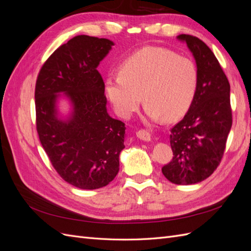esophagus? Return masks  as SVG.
Returning <instances> with one entry per match:
<instances>
[{
  "mask_svg": "<svg viewBox=\"0 0 251 251\" xmlns=\"http://www.w3.org/2000/svg\"><path fill=\"white\" fill-rule=\"evenodd\" d=\"M136 135H137V137L140 140L151 141V134L148 131H146V130H139L137 133H136Z\"/></svg>",
  "mask_w": 251,
  "mask_h": 251,
  "instance_id": "34e87169",
  "label": "esophagus"
}]
</instances>
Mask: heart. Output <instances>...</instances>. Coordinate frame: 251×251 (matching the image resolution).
Returning <instances> with one entry per match:
<instances>
[{"mask_svg":"<svg viewBox=\"0 0 251 251\" xmlns=\"http://www.w3.org/2000/svg\"><path fill=\"white\" fill-rule=\"evenodd\" d=\"M197 86L192 60L163 48L144 47L121 64L119 75L105 79L104 91L120 117H130L143 98L149 118L172 123L191 107Z\"/></svg>","mask_w":251,"mask_h":251,"instance_id":"heart-1","label":"heart"}]
</instances>
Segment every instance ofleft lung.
<instances>
[{
    "label": "left lung",
    "mask_w": 251,
    "mask_h": 251,
    "mask_svg": "<svg viewBox=\"0 0 251 251\" xmlns=\"http://www.w3.org/2000/svg\"><path fill=\"white\" fill-rule=\"evenodd\" d=\"M177 39L193 53L198 86L185 116L171 130L174 156L162 174L172 183L189 185L208 178L221 162L232 125L230 86L206 44L188 34Z\"/></svg>",
    "instance_id": "1"
}]
</instances>
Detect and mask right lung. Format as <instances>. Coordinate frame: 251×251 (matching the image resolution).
Returning a JSON list of instances; mask_svg holds the SVG:
<instances>
[{
  "label": "right lung",
  "instance_id": "add662e5",
  "mask_svg": "<svg viewBox=\"0 0 251 251\" xmlns=\"http://www.w3.org/2000/svg\"><path fill=\"white\" fill-rule=\"evenodd\" d=\"M114 43L74 36L52 53L35 85L36 130L53 168L80 189L108 185L119 171L126 126L107 111L104 82L97 67ZM66 97L72 104L64 119L57 109Z\"/></svg>",
  "mask_w": 251,
  "mask_h": 251
}]
</instances>
